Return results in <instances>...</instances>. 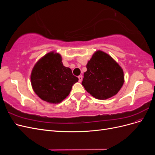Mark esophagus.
Here are the masks:
<instances>
[{
    "mask_svg": "<svg viewBox=\"0 0 155 155\" xmlns=\"http://www.w3.org/2000/svg\"><path fill=\"white\" fill-rule=\"evenodd\" d=\"M78 78H79V82H81L82 81V79H83V77L82 76H78Z\"/></svg>",
    "mask_w": 155,
    "mask_h": 155,
    "instance_id": "obj_1",
    "label": "esophagus"
}]
</instances>
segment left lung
I'll use <instances>...</instances> for the list:
<instances>
[{
  "mask_svg": "<svg viewBox=\"0 0 155 155\" xmlns=\"http://www.w3.org/2000/svg\"><path fill=\"white\" fill-rule=\"evenodd\" d=\"M82 85L97 100L115 96L124 83V70L110 55L101 50L95 51L87 64Z\"/></svg>",
  "mask_w": 155,
  "mask_h": 155,
  "instance_id": "obj_1",
  "label": "left lung"
}]
</instances>
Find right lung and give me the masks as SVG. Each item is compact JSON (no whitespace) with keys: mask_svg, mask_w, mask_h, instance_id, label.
<instances>
[{"mask_svg":"<svg viewBox=\"0 0 155 155\" xmlns=\"http://www.w3.org/2000/svg\"><path fill=\"white\" fill-rule=\"evenodd\" d=\"M30 79L36 94L41 100L53 104L64 100L72 85L79 80L71 69L64 66L61 55L55 51L46 54L35 63Z\"/></svg>","mask_w":155,"mask_h":155,"instance_id":"1","label":"right lung"}]
</instances>
